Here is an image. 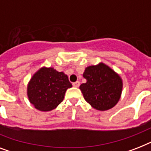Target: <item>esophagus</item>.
Here are the masks:
<instances>
[{"instance_id": "obj_1", "label": "esophagus", "mask_w": 151, "mask_h": 151, "mask_svg": "<svg viewBox=\"0 0 151 151\" xmlns=\"http://www.w3.org/2000/svg\"><path fill=\"white\" fill-rule=\"evenodd\" d=\"M73 86L75 88H78L80 86V82L79 81H76V82L73 83Z\"/></svg>"}]
</instances>
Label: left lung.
Instances as JSON below:
<instances>
[{
	"label": "left lung",
	"instance_id": "1",
	"mask_svg": "<svg viewBox=\"0 0 151 151\" xmlns=\"http://www.w3.org/2000/svg\"><path fill=\"white\" fill-rule=\"evenodd\" d=\"M83 77L86 83L80 85V89L86 102L98 110L113 108L121 98L123 83L114 70L100 63L86 67Z\"/></svg>",
	"mask_w": 151,
	"mask_h": 151
}]
</instances>
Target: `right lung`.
Returning a JSON list of instances; mask_svg holds the SVG:
<instances>
[{"instance_id": "right-lung-1", "label": "right lung", "mask_w": 151, "mask_h": 151, "mask_svg": "<svg viewBox=\"0 0 151 151\" xmlns=\"http://www.w3.org/2000/svg\"><path fill=\"white\" fill-rule=\"evenodd\" d=\"M72 87L68 77L52 67H42L31 78L27 86V96L37 110L50 111L63 100L66 91Z\"/></svg>"}]
</instances>
